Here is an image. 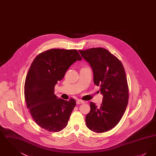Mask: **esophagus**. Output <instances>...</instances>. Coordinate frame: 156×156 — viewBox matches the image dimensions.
I'll use <instances>...</instances> for the list:
<instances>
[{"instance_id": "obj_1", "label": "esophagus", "mask_w": 156, "mask_h": 156, "mask_svg": "<svg viewBox=\"0 0 156 156\" xmlns=\"http://www.w3.org/2000/svg\"><path fill=\"white\" fill-rule=\"evenodd\" d=\"M76 102V104L80 105V104H83V103H84V101H81V100H77Z\"/></svg>"}]
</instances>
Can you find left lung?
<instances>
[{
    "mask_svg": "<svg viewBox=\"0 0 156 156\" xmlns=\"http://www.w3.org/2000/svg\"><path fill=\"white\" fill-rule=\"evenodd\" d=\"M79 52L92 68L94 82L100 87L103 95L99 107L90 103L86 125L94 132H106L118 124L128 104L129 88L124 67L116 57L103 48H91Z\"/></svg>",
    "mask_w": 156,
    "mask_h": 156,
    "instance_id": "1",
    "label": "left lung"
}]
</instances>
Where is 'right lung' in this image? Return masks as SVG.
I'll list each match as a JSON object with an SVG mask.
<instances>
[{
	"label": "right lung",
	"mask_w": 156,
	"mask_h": 156,
	"mask_svg": "<svg viewBox=\"0 0 156 156\" xmlns=\"http://www.w3.org/2000/svg\"><path fill=\"white\" fill-rule=\"evenodd\" d=\"M82 57L76 50L52 48L39 54L26 75L24 98L30 114L39 126L58 132L68 124L76 102L54 95V87L69 67Z\"/></svg>",
	"instance_id": "add662e5"
}]
</instances>
